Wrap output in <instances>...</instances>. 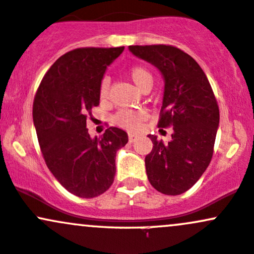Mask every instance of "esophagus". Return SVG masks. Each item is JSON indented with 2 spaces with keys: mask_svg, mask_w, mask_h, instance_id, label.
Returning a JSON list of instances; mask_svg holds the SVG:
<instances>
[{
  "mask_svg": "<svg viewBox=\"0 0 254 254\" xmlns=\"http://www.w3.org/2000/svg\"><path fill=\"white\" fill-rule=\"evenodd\" d=\"M135 138H137V135H135V134H132V133H129V134H128V139H129V143H133V141L135 140Z\"/></svg>",
  "mask_w": 254,
  "mask_h": 254,
  "instance_id": "obj_1",
  "label": "esophagus"
}]
</instances>
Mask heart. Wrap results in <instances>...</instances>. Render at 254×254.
Wrapping results in <instances>:
<instances>
[{"instance_id": "obj_1", "label": "heart", "mask_w": 254, "mask_h": 254, "mask_svg": "<svg viewBox=\"0 0 254 254\" xmlns=\"http://www.w3.org/2000/svg\"><path fill=\"white\" fill-rule=\"evenodd\" d=\"M128 76L132 80V82L138 87L140 91H143L146 87L152 86V75L146 67L144 66H132L128 71ZM109 87L110 82L108 78H103L99 86V97L102 102H105L109 97ZM146 111L144 110H130V109H122L114 117V121L120 127L126 128V129L134 130L140 127L144 120L146 119Z\"/></svg>"}]
</instances>
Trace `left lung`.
Masks as SVG:
<instances>
[{
    "mask_svg": "<svg viewBox=\"0 0 254 254\" xmlns=\"http://www.w3.org/2000/svg\"><path fill=\"white\" fill-rule=\"evenodd\" d=\"M139 59L154 65L165 81L160 128L173 127L171 141L149 134L145 157L150 184L165 195H181L208 167L219 126V109L208 78L189 54L166 45L129 46Z\"/></svg>",
    "mask_w": 254,
    "mask_h": 254,
    "instance_id": "1",
    "label": "left lung"
}]
</instances>
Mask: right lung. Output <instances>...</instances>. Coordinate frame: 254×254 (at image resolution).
I'll return each mask as SVG.
<instances>
[{"instance_id":"obj_1","label":"right lung","mask_w":254,"mask_h":254,"mask_svg":"<svg viewBox=\"0 0 254 254\" xmlns=\"http://www.w3.org/2000/svg\"><path fill=\"white\" fill-rule=\"evenodd\" d=\"M125 47L77 48L48 70L35 95L32 116L40 148L50 171L73 195L92 198L114 183L117 150L128 135L110 127L91 138L87 116L99 105V86L106 67Z\"/></svg>"}]
</instances>
